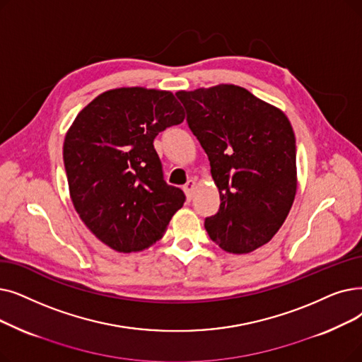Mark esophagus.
I'll list each match as a JSON object with an SVG mask.
<instances>
[{
	"mask_svg": "<svg viewBox=\"0 0 362 362\" xmlns=\"http://www.w3.org/2000/svg\"><path fill=\"white\" fill-rule=\"evenodd\" d=\"M195 186H197V182H195L194 179L187 180V182H186V185L183 186V191H185V194H186V198L189 199V201H191V199H192V197H194Z\"/></svg>",
	"mask_w": 362,
	"mask_h": 362,
	"instance_id": "esophagus-1",
	"label": "esophagus"
}]
</instances>
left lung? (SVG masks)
Masks as SVG:
<instances>
[{"label": "left lung", "mask_w": 362, "mask_h": 362, "mask_svg": "<svg viewBox=\"0 0 362 362\" xmlns=\"http://www.w3.org/2000/svg\"><path fill=\"white\" fill-rule=\"evenodd\" d=\"M176 96L206 151L218 189V211L204 226L222 250L247 255L272 240L297 189L296 137L276 106L233 84Z\"/></svg>", "instance_id": "8db88e82"}]
</instances>
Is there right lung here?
<instances>
[{
    "instance_id": "obj_1",
    "label": "right lung",
    "mask_w": 362,
    "mask_h": 362,
    "mask_svg": "<svg viewBox=\"0 0 362 362\" xmlns=\"http://www.w3.org/2000/svg\"><path fill=\"white\" fill-rule=\"evenodd\" d=\"M183 119L171 91L121 87L93 99L69 127L64 161L72 204L112 250L151 247L182 209L185 194L165 183L153 139Z\"/></svg>"
}]
</instances>
